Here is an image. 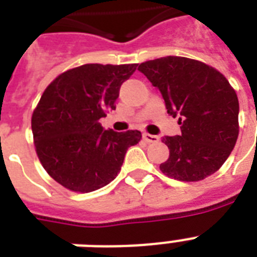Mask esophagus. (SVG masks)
<instances>
[{
	"label": "esophagus",
	"instance_id": "34e87169",
	"mask_svg": "<svg viewBox=\"0 0 257 257\" xmlns=\"http://www.w3.org/2000/svg\"><path fill=\"white\" fill-rule=\"evenodd\" d=\"M143 137H144V140L147 143H157L159 141V137L155 136V135H149V133H144Z\"/></svg>",
	"mask_w": 257,
	"mask_h": 257
}]
</instances>
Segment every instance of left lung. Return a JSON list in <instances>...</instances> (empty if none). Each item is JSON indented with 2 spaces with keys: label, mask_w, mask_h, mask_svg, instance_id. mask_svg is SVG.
<instances>
[{
  "label": "left lung",
  "mask_w": 257,
  "mask_h": 257,
  "mask_svg": "<svg viewBox=\"0 0 257 257\" xmlns=\"http://www.w3.org/2000/svg\"><path fill=\"white\" fill-rule=\"evenodd\" d=\"M139 70L160 90L167 112L179 117L180 136H165L169 159L161 172L180 181H199L225 163L239 136V100L223 74L187 57L156 58Z\"/></svg>",
  "instance_id": "obj_1"
}]
</instances>
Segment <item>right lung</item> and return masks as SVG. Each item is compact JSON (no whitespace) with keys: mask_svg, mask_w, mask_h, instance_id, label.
<instances>
[{"mask_svg":"<svg viewBox=\"0 0 257 257\" xmlns=\"http://www.w3.org/2000/svg\"><path fill=\"white\" fill-rule=\"evenodd\" d=\"M137 64H85L66 70L42 93L32 116L36 152L42 167L62 187L92 192L116 179L140 131H105L98 122L116 109L122 82Z\"/></svg>","mask_w":257,"mask_h":257,"instance_id":"1","label":"right lung"}]
</instances>
